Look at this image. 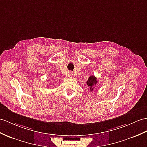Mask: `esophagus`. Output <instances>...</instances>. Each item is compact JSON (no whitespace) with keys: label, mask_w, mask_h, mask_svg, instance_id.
Instances as JSON below:
<instances>
[{"label":"esophagus","mask_w":147,"mask_h":147,"mask_svg":"<svg viewBox=\"0 0 147 147\" xmlns=\"http://www.w3.org/2000/svg\"><path fill=\"white\" fill-rule=\"evenodd\" d=\"M73 76V74L71 71H69V74H68V77H71Z\"/></svg>","instance_id":"obj_1"}]
</instances>
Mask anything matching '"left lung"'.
I'll use <instances>...</instances> for the list:
<instances>
[{
    "label": "left lung",
    "mask_w": 147,
    "mask_h": 147,
    "mask_svg": "<svg viewBox=\"0 0 147 147\" xmlns=\"http://www.w3.org/2000/svg\"><path fill=\"white\" fill-rule=\"evenodd\" d=\"M98 83L97 81V78H96V77L94 76H91L90 77L88 78V80L87 81V85L88 86V87L90 88V92H92L94 90V89L96 87V84Z\"/></svg>",
    "instance_id": "obj_1"
}]
</instances>
